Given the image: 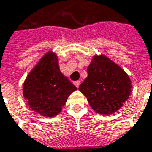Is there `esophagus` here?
<instances>
[{"instance_id":"esophagus-1","label":"esophagus","mask_w":152,"mask_h":152,"mask_svg":"<svg viewBox=\"0 0 152 152\" xmlns=\"http://www.w3.org/2000/svg\"><path fill=\"white\" fill-rule=\"evenodd\" d=\"M74 84H75V86H76L77 88H78V87H79V86H80V84H81V81H75V82H74Z\"/></svg>"}]
</instances>
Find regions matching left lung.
<instances>
[{
    "instance_id": "8db88e82",
    "label": "left lung",
    "mask_w": 152,
    "mask_h": 152,
    "mask_svg": "<svg viewBox=\"0 0 152 152\" xmlns=\"http://www.w3.org/2000/svg\"><path fill=\"white\" fill-rule=\"evenodd\" d=\"M131 81L123 69L106 55H94L87 77L79 86L92 108L100 114H112L124 105L131 92Z\"/></svg>"
}]
</instances>
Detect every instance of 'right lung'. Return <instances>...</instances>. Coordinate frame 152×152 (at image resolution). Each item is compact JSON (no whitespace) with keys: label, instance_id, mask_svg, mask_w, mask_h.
Instances as JSON below:
<instances>
[{"label":"right lung","instance_id":"add662e5","mask_svg":"<svg viewBox=\"0 0 152 152\" xmlns=\"http://www.w3.org/2000/svg\"><path fill=\"white\" fill-rule=\"evenodd\" d=\"M60 70L57 55L49 51L29 72L23 86V97L29 107L44 117H55L76 91Z\"/></svg>","mask_w":152,"mask_h":152}]
</instances>
